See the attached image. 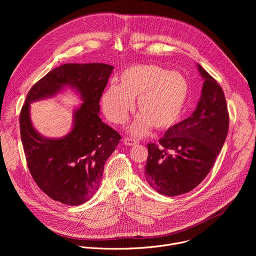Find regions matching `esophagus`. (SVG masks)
I'll return each instance as SVG.
<instances>
[{
    "instance_id": "esophagus-1",
    "label": "esophagus",
    "mask_w": 256,
    "mask_h": 256,
    "mask_svg": "<svg viewBox=\"0 0 256 256\" xmlns=\"http://www.w3.org/2000/svg\"><path fill=\"white\" fill-rule=\"evenodd\" d=\"M124 142L126 146H136L138 142L136 140H134V138H124Z\"/></svg>"
}]
</instances>
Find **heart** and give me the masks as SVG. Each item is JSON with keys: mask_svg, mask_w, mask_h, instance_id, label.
<instances>
[{"mask_svg": "<svg viewBox=\"0 0 256 256\" xmlns=\"http://www.w3.org/2000/svg\"><path fill=\"white\" fill-rule=\"evenodd\" d=\"M120 85L108 84L101 96L105 116L114 124H124L136 98V116L130 126L136 136L147 132L151 126L166 130L184 114L190 98V84L180 72L159 64H144L126 68L118 76Z\"/></svg>", "mask_w": 256, "mask_h": 256, "instance_id": "1", "label": "heart"}]
</instances>
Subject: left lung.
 I'll return each mask as SVG.
<instances>
[{
    "instance_id": "obj_1",
    "label": "left lung",
    "mask_w": 256,
    "mask_h": 256,
    "mask_svg": "<svg viewBox=\"0 0 256 256\" xmlns=\"http://www.w3.org/2000/svg\"><path fill=\"white\" fill-rule=\"evenodd\" d=\"M204 79L194 114L169 128L159 144H148L144 178L157 192L176 196L196 188L210 171L226 140L229 114L221 86L198 64Z\"/></svg>"
}]
</instances>
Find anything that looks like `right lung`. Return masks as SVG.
I'll use <instances>...</instances> for the list:
<instances>
[{"label": "right lung", "mask_w": 256, "mask_h": 256, "mask_svg": "<svg viewBox=\"0 0 256 256\" xmlns=\"http://www.w3.org/2000/svg\"><path fill=\"white\" fill-rule=\"evenodd\" d=\"M114 66L64 64L36 82L20 112V134L28 169L36 184L54 200L68 206L88 202L98 190L108 157L122 138L99 118V101ZM70 86L84 102L74 111L73 128L60 139L42 136L32 126L30 103Z\"/></svg>", "instance_id": "obj_1"}]
</instances>
